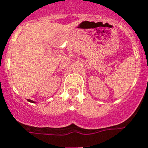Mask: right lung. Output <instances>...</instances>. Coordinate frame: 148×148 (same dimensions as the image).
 Listing matches in <instances>:
<instances>
[{
	"instance_id": "add662e5",
	"label": "right lung",
	"mask_w": 148,
	"mask_h": 148,
	"mask_svg": "<svg viewBox=\"0 0 148 148\" xmlns=\"http://www.w3.org/2000/svg\"><path fill=\"white\" fill-rule=\"evenodd\" d=\"M28 101H29V102H32V103H34V102H33L32 100H30V99H28Z\"/></svg>"
}]
</instances>
